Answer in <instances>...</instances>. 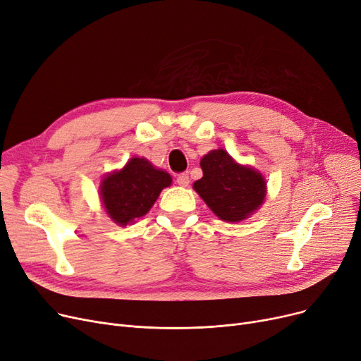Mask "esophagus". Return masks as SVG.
<instances>
[{
  "mask_svg": "<svg viewBox=\"0 0 361 361\" xmlns=\"http://www.w3.org/2000/svg\"><path fill=\"white\" fill-rule=\"evenodd\" d=\"M176 182H178L179 186H188V185H190V176H188L186 173H182L176 178Z\"/></svg>",
  "mask_w": 361,
  "mask_h": 361,
  "instance_id": "obj_1",
  "label": "esophagus"
}]
</instances>
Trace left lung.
Wrapping results in <instances>:
<instances>
[{
  "mask_svg": "<svg viewBox=\"0 0 361 361\" xmlns=\"http://www.w3.org/2000/svg\"><path fill=\"white\" fill-rule=\"evenodd\" d=\"M202 178L194 190L210 210L225 221H241L259 210L266 198V180L260 171L238 164L223 148L201 159Z\"/></svg>",
  "mask_w": 361,
  "mask_h": 361,
  "instance_id": "1",
  "label": "left lung"
}]
</instances>
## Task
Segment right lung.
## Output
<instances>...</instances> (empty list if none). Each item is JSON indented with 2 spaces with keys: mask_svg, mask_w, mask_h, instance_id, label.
Here are the masks:
<instances>
[{
  "mask_svg": "<svg viewBox=\"0 0 361 361\" xmlns=\"http://www.w3.org/2000/svg\"><path fill=\"white\" fill-rule=\"evenodd\" d=\"M170 183L167 171L156 169L144 157H133L122 170L106 175L99 185V195L109 217L126 226L147 214L163 188Z\"/></svg>",
  "mask_w": 361,
  "mask_h": 361,
  "instance_id": "add662e5",
  "label": "right lung"
}]
</instances>
